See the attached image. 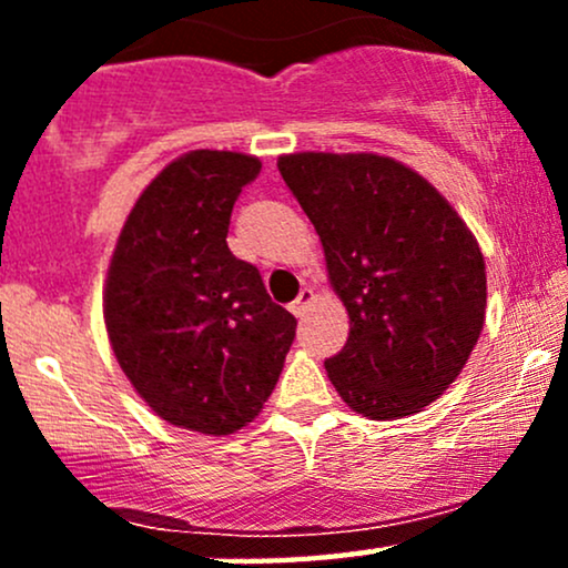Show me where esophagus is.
Instances as JSON below:
<instances>
[{"label": "esophagus", "mask_w": 568, "mask_h": 568, "mask_svg": "<svg viewBox=\"0 0 568 568\" xmlns=\"http://www.w3.org/2000/svg\"><path fill=\"white\" fill-rule=\"evenodd\" d=\"M312 298H315V293H312L310 288H304L302 293H298L296 302L291 304V312H293V315H296V317H304V315H306V310H310Z\"/></svg>", "instance_id": "34e87169"}]
</instances>
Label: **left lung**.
<instances>
[{
	"label": "left lung",
	"instance_id": "1",
	"mask_svg": "<svg viewBox=\"0 0 568 568\" xmlns=\"http://www.w3.org/2000/svg\"><path fill=\"white\" fill-rule=\"evenodd\" d=\"M280 175L321 234L349 338L325 361L368 419L422 410L484 331L486 264L465 221L419 173L379 154L302 152Z\"/></svg>",
	"mask_w": 568,
	"mask_h": 568
}]
</instances>
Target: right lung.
Returning a JSON list of instances; mask_svg holds the SVG:
<instances>
[{
	"mask_svg": "<svg viewBox=\"0 0 568 568\" xmlns=\"http://www.w3.org/2000/svg\"><path fill=\"white\" fill-rule=\"evenodd\" d=\"M262 162L197 149L152 181L116 240L103 296L130 384L175 427L230 435L275 389L296 317L226 245L232 207Z\"/></svg>",
	"mask_w": 568,
	"mask_h": 568,
	"instance_id": "right-lung-1",
	"label": "right lung"
}]
</instances>
